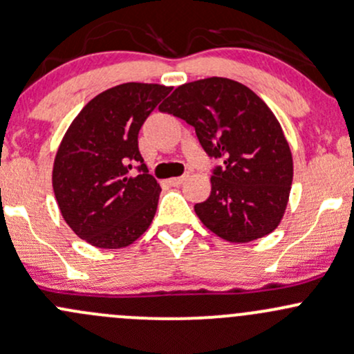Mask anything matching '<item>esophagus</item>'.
Segmentation results:
<instances>
[{
  "label": "esophagus",
  "mask_w": 354,
  "mask_h": 354,
  "mask_svg": "<svg viewBox=\"0 0 354 354\" xmlns=\"http://www.w3.org/2000/svg\"><path fill=\"white\" fill-rule=\"evenodd\" d=\"M185 180H187V174H185V176H174V178H171L169 183L173 185V187H180V185H183Z\"/></svg>",
  "instance_id": "34e87169"
}]
</instances>
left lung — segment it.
<instances>
[{"label": "left lung", "instance_id": "1", "mask_svg": "<svg viewBox=\"0 0 354 354\" xmlns=\"http://www.w3.org/2000/svg\"><path fill=\"white\" fill-rule=\"evenodd\" d=\"M159 110L195 127L207 154L224 161L210 196L195 205L202 224L239 244L273 232L288 205L293 159L270 106L243 83L214 76L178 86Z\"/></svg>", "mask_w": 354, "mask_h": 354}]
</instances>
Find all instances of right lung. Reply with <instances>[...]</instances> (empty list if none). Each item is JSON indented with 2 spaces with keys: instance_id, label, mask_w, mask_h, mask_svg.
<instances>
[{
  "instance_id": "add662e5",
  "label": "right lung",
  "mask_w": 354,
  "mask_h": 354,
  "mask_svg": "<svg viewBox=\"0 0 354 354\" xmlns=\"http://www.w3.org/2000/svg\"><path fill=\"white\" fill-rule=\"evenodd\" d=\"M171 86L124 83L89 100L66 130L52 167L62 218L100 249L136 243L158 210L161 187L139 152V130ZM141 165V174L129 169Z\"/></svg>"
}]
</instances>
